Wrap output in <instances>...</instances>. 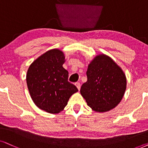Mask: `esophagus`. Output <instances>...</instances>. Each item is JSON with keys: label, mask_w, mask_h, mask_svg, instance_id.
<instances>
[{"label": "esophagus", "mask_w": 148, "mask_h": 148, "mask_svg": "<svg viewBox=\"0 0 148 148\" xmlns=\"http://www.w3.org/2000/svg\"><path fill=\"white\" fill-rule=\"evenodd\" d=\"M75 85H76V87L78 88V90H80V83H75Z\"/></svg>", "instance_id": "34e87169"}]
</instances>
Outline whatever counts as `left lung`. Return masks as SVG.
Listing matches in <instances>:
<instances>
[{"label": "left lung", "mask_w": 148, "mask_h": 148, "mask_svg": "<svg viewBox=\"0 0 148 148\" xmlns=\"http://www.w3.org/2000/svg\"><path fill=\"white\" fill-rule=\"evenodd\" d=\"M87 76L80 93L93 111H110L120 102L126 89V78L111 58L104 55L96 57L88 66Z\"/></svg>", "instance_id": "left-lung-1"}]
</instances>
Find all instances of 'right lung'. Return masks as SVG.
<instances>
[{"mask_svg": "<svg viewBox=\"0 0 148 148\" xmlns=\"http://www.w3.org/2000/svg\"><path fill=\"white\" fill-rule=\"evenodd\" d=\"M65 57L58 49L48 50L30 65L27 83L34 103L50 113H59L68 104L78 89L68 81V72L63 68Z\"/></svg>", "mask_w": 148, "mask_h": 148, "instance_id": "1", "label": "right lung"}]
</instances>
